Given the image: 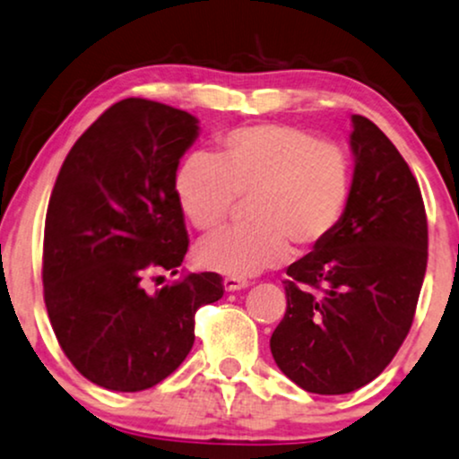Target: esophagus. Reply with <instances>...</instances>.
Here are the masks:
<instances>
[{
	"instance_id": "obj_1",
	"label": "esophagus",
	"mask_w": 459,
	"mask_h": 459,
	"mask_svg": "<svg viewBox=\"0 0 459 459\" xmlns=\"http://www.w3.org/2000/svg\"><path fill=\"white\" fill-rule=\"evenodd\" d=\"M223 287H225V291H240V290H245V287H248V281L231 279V276H228V279L223 281Z\"/></svg>"
}]
</instances>
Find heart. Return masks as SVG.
<instances>
[{"label":"heart","instance_id":"b5f03b06","mask_svg":"<svg viewBox=\"0 0 459 459\" xmlns=\"http://www.w3.org/2000/svg\"><path fill=\"white\" fill-rule=\"evenodd\" d=\"M180 212L202 234L228 223L236 200H247L248 228L197 248L211 273L248 279L282 264L293 251H316L341 228L353 197V157L287 123H259L221 134L212 157L189 155L174 169Z\"/></svg>","mask_w":459,"mask_h":459}]
</instances>
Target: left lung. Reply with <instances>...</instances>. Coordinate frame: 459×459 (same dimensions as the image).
I'll return each mask as SVG.
<instances>
[{"instance_id":"left-lung-1","label":"left lung","mask_w":459,"mask_h":459,"mask_svg":"<svg viewBox=\"0 0 459 459\" xmlns=\"http://www.w3.org/2000/svg\"><path fill=\"white\" fill-rule=\"evenodd\" d=\"M353 197L336 234L287 268L285 316L270 338L282 375L338 395L385 370L412 325L428 265V219L409 163L353 115Z\"/></svg>"}]
</instances>
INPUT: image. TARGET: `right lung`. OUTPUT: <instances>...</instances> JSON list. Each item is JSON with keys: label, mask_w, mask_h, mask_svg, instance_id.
<instances>
[{"label": "right lung", "mask_w": 459, "mask_h": 459, "mask_svg": "<svg viewBox=\"0 0 459 459\" xmlns=\"http://www.w3.org/2000/svg\"><path fill=\"white\" fill-rule=\"evenodd\" d=\"M197 132L185 110L117 101L76 140L50 194V325L74 368L112 392H143L172 375L194 347L195 310L223 296L214 273L144 290L146 276L177 274L189 247L172 178Z\"/></svg>", "instance_id": "1"}]
</instances>
